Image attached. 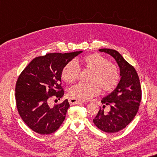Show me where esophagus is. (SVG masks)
Instances as JSON below:
<instances>
[{
  "mask_svg": "<svg viewBox=\"0 0 157 157\" xmlns=\"http://www.w3.org/2000/svg\"><path fill=\"white\" fill-rule=\"evenodd\" d=\"M69 101V103H70L71 105H74V104L83 103V102H85V101L80 100V99H76V98H71Z\"/></svg>",
  "mask_w": 157,
  "mask_h": 157,
  "instance_id": "1",
  "label": "esophagus"
}]
</instances>
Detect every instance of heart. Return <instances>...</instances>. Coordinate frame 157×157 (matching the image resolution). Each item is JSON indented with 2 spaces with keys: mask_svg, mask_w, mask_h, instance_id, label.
Instances as JSON below:
<instances>
[{
  "mask_svg": "<svg viewBox=\"0 0 157 157\" xmlns=\"http://www.w3.org/2000/svg\"><path fill=\"white\" fill-rule=\"evenodd\" d=\"M84 69L92 71L89 80L91 82H79L71 88L69 93L73 98L87 100L99 95L102 89L109 93L117 86L120 78L118 67L101 54L93 53L79 60ZM80 68L75 61H70L63 67L62 78L68 83H72L79 78Z\"/></svg>",
  "mask_w": 157,
  "mask_h": 157,
  "instance_id": "heart-1",
  "label": "heart"
}]
</instances>
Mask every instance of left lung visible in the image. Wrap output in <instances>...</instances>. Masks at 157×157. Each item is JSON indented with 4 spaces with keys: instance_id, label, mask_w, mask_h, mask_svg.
I'll list each match as a JSON object with an SVG mask.
<instances>
[{
    "instance_id": "left-lung-1",
    "label": "left lung",
    "mask_w": 157,
    "mask_h": 157,
    "mask_svg": "<svg viewBox=\"0 0 157 157\" xmlns=\"http://www.w3.org/2000/svg\"><path fill=\"white\" fill-rule=\"evenodd\" d=\"M99 51L115 58L120 69L121 79L115 89L101 100L103 108L106 106L110 107L109 112L104 113L100 107L93 122L104 132H117L126 128L138 112L141 100L140 81L135 68L118 51L110 49Z\"/></svg>"
}]
</instances>
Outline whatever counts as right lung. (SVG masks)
<instances>
[{
    "instance_id": "obj_1",
    "label": "right lung",
    "mask_w": 157,
    "mask_h": 157,
    "mask_svg": "<svg viewBox=\"0 0 157 157\" xmlns=\"http://www.w3.org/2000/svg\"><path fill=\"white\" fill-rule=\"evenodd\" d=\"M82 52L51 53L36 57L20 74L16 84V102L20 116L34 132L49 135L64 121L70 105L67 99L53 105L51 99L64 94L61 75L63 67Z\"/></svg>"
}]
</instances>
